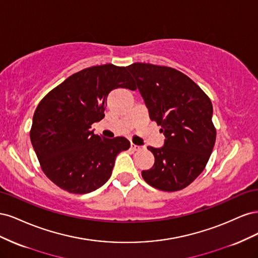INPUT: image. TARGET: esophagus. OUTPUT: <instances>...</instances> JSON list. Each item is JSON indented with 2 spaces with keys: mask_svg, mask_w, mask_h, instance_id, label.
Wrapping results in <instances>:
<instances>
[{
  "mask_svg": "<svg viewBox=\"0 0 258 258\" xmlns=\"http://www.w3.org/2000/svg\"><path fill=\"white\" fill-rule=\"evenodd\" d=\"M141 146H139V145H136V144H131V150L132 151H140L141 150Z\"/></svg>",
  "mask_w": 258,
  "mask_h": 258,
  "instance_id": "esophagus-1",
  "label": "esophagus"
}]
</instances>
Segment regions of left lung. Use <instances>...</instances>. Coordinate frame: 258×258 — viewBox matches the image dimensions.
<instances>
[{"label": "left lung", "mask_w": 258, "mask_h": 258, "mask_svg": "<svg viewBox=\"0 0 258 258\" xmlns=\"http://www.w3.org/2000/svg\"><path fill=\"white\" fill-rule=\"evenodd\" d=\"M150 112L166 137L160 148L147 147L154 166L144 181L163 191H176L205 170L216 139L210 98L188 76L169 67L136 62L127 67Z\"/></svg>", "instance_id": "1"}]
</instances>
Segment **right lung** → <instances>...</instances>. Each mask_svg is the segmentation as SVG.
Instances as JSON below:
<instances>
[{"instance_id":"add662e5","label":"right lung","mask_w":258,"mask_h":258,"mask_svg":"<svg viewBox=\"0 0 258 258\" xmlns=\"http://www.w3.org/2000/svg\"><path fill=\"white\" fill-rule=\"evenodd\" d=\"M116 88L137 89L127 67L96 66L68 77L38 103L31 143L43 172L61 189H98L111 177L117 155L130 147L126 138L105 139L90 130L103 119L106 98Z\"/></svg>"}]
</instances>
